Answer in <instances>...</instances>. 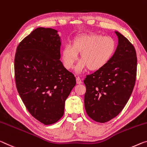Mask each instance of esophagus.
I'll use <instances>...</instances> for the list:
<instances>
[{"label":"esophagus","mask_w":147,"mask_h":147,"mask_svg":"<svg viewBox=\"0 0 147 147\" xmlns=\"http://www.w3.org/2000/svg\"><path fill=\"white\" fill-rule=\"evenodd\" d=\"M76 83L78 84H82V80H81L80 77H76Z\"/></svg>","instance_id":"esophagus-1"}]
</instances>
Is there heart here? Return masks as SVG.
<instances>
[{
  "label": "heart",
  "mask_w": 147,
  "mask_h": 147,
  "mask_svg": "<svg viewBox=\"0 0 147 147\" xmlns=\"http://www.w3.org/2000/svg\"><path fill=\"white\" fill-rule=\"evenodd\" d=\"M116 50L115 40L111 36L101 34H84L76 37L72 45L67 44L61 51V59L65 69H71L78 59L80 60L76 71L80 73L88 68L96 71L111 61Z\"/></svg>",
  "instance_id": "b5f03b06"
}]
</instances>
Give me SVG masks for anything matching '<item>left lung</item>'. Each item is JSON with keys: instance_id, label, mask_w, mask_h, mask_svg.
<instances>
[{"instance_id": "left-lung-1", "label": "left lung", "mask_w": 147, "mask_h": 147, "mask_svg": "<svg viewBox=\"0 0 147 147\" xmlns=\"http://www.w3.org/2000/svg\"><path fill=\"white\" fill-rule=\"evenodd\" d=\"M118 44L103 68L86 76L84 107L95 122L105 123L116 117L127 103L136 83L137 55L134 46L115 31Z\"/></svg>"}]
</instances>
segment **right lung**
<instances>
[{"mask_svg":"<svg viewBox=\"0 0 147 147\" xmlns=\"http://www.w3.org/2000/svg\"><path fill=\"white\" fill-rule=\"evenodd\" d=\"M57 30L38 27L18 45L14 59L18 92L28 111L45 125L57 122L76 85L74 74L60 61Z\"/></svg>","mask_w":147,"mask_h":147,"instance_id":"add662e5","label":"right lung"}]
</instances>
